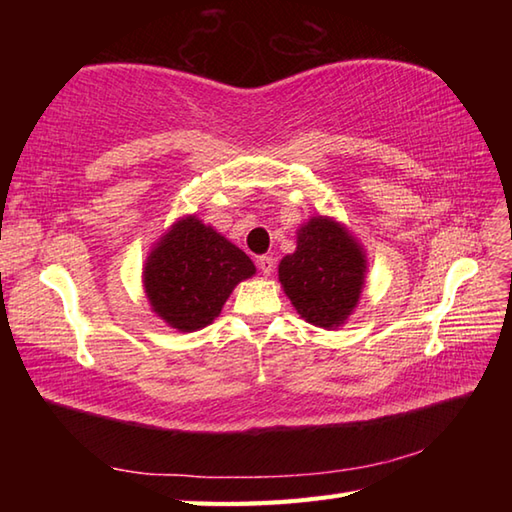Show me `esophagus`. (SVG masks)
Segmentation results:
<instances>
[{
    "label": "esophagus",
    "mask_w": 512,
    "mask_h": 512,
    "mask_svg": "<svg viewBox=\"0 0 512 512\" xmlns=\"http://www.w3.org/2000/svg\"><path fill=\"white\" fill-rule=\"evenodd\" d=\"M257 266L266 277H270V275H273V270H275V259L268 257V255H262V257H257Z\"/></svg>",
    "instance_id": "obj_1"
}]
</instances>
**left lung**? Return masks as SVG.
Segmentation results:
<instances>
[{"mask_svg": "<svg viewBox=\"0 0 512 512\" xmlns=\"http://www.w3.org/2000/svg\"><path fill=\"white\" fill-rule=\"evenodd\" d=\"M365 277V257L354 239L328 217L301 226L297 250L279 264V281L303 319L336 328L356 306Z\"/></svg>", "mask_w": 512, "mask_h": 512, "instance_id": "8db88e82", "label": "left lung"}]
</instances>
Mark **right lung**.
Segmentation results:
<instances>
[{"mask_svg":"<svg viewBox=\"0 0 512 512\" xmlns=\"http://www.w3.org/2000/svg\"><path fill=\"white\" fill-rule=\"evenodd\" d=\"M255 275L250 257L195 217L160 239L145 266L147 297L171 328H206L242 279Z\"/></svg>","mask_w":512,"mask_h":512,"instance_id":"right-lung-1","label":"right lung"}]
</instances>
